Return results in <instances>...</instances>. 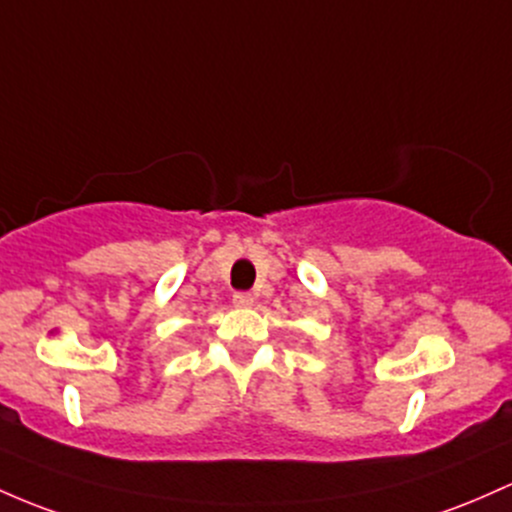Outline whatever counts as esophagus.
Listing matches in <instances>:
<instances>
[{
    "label": "esophagus",
    "instance_id": "1",
    "mask_svg": "<svg viewBox=\"0 0 512 512\" xmlns=\"http://www.w3.org/2000/svg\"><path fill=\"white\" fill-rule=\"evenodd\" d=\"M252 294H247V291H238V294H233V303L238 308H247V306H252Z\"/></svg>",
    "mask_w": 512,
    "mask_h": 512
}]
</instances>
